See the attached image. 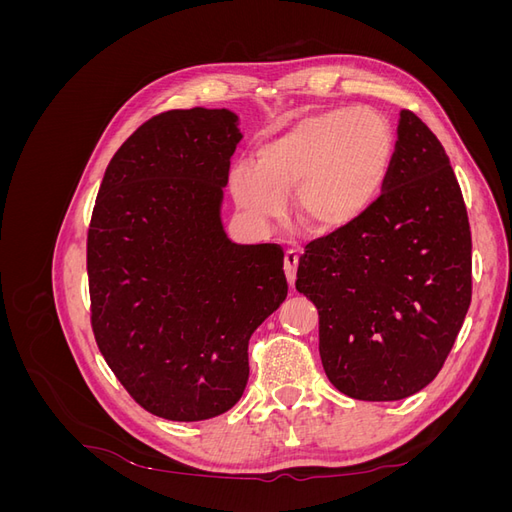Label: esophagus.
I'll return each mask as SVG.
<instances>
[{
	"label": "esophagus",
	"instance_id": "obj_1",
	"mask_svg": "<svg viewBox=\"0 0 512 512\" xmlns=\"http://www.w3.org/2000/svg\"><path fill=\"white\" fill-rule=\"evenodd\" d=\"M297 265H299V254L297 250H288L284 256V269H286V280L292 286L297 280Z\"/></svg>",
	"mask_w": 512,
	"mask_h": 512
}]
</instances>
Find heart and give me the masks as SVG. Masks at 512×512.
Masks as SVG:
<instances>
[{
    "label": "heart",
    "instance_id": "b5f03b06",
    "mask_svg": "<svg viewBox=\"0 0 512 512\" xmlns=\"http://www.w3.org/2000/svg\"><path fill=\"white\" fill-rule=\"evenodd\" d=\"M395 158L391 123L371 108L331 111L262 141L230 168L232 196L252 218H280L297 190L303 224L337 230L376 205Z\"/></svg>",
    "mask_w": 512,
    "mask_h": 512
}]
</instances>
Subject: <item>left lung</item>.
<instances>
[{
	"label": "left lung",
	"instance_id": "1",
	"mask_svg": "<svg viewBox=\"0 0 512 512\" xmlns=\"http://www.w3.org/2000/svg\"><path fill=\"white\" fill-rule=\"evenodd\" d=\"M294 286L318 307L337 391L395 401L438 376L472 301V232L446 151L412 111L376 205L309 243Z\"/></svg>",
	"mask_w": 512,
	"mask_h": 512
}]
</instances>
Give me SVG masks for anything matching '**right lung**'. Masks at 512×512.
<instances>
[{
    "label": "right lung",
    "mask_w": 512,
    "mask_h": 512,
    "mask_svg": "<svg viewBox=\"0 0 512 512\" xmlns=\"http://www.w3.org/2000/svg\"><path fill=\"white\" fill-rule=\"evenodd\" d=\"M239 141L226 108L151 117L106 166L91 213L96 344L136 404L168 421L237 404L250 337L288 294L282 247L237 245L222 228Z\"/></svg>",
    "instance_id": "obj_1"
}]
</instances>
